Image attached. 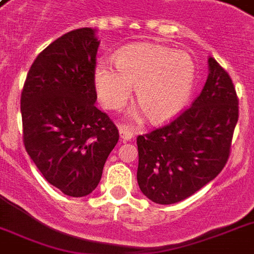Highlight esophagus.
<instances>
[{"label":"esophagus","mask_w":254,"mask_h":254,"mask_svg":"<svg viewBox=\"0 0 254 254\" xmlns=\"http://www.w3.org/2000/svg\"><path fill=\"white\" fill-rule=\"evenodd\" d=\"M120 131V137L123 139L124 142H127V141H130L133 137H134V130L131 129L130 127H127V125H121L119 127Z\"/></svg>","instance_id":"34e87169"}]
</instances>
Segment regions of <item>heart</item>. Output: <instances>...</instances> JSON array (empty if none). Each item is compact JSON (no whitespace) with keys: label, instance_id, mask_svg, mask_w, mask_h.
I'll return each instance as SVG.
<instances>
[{"label":"heart","instance_id":"heart-1","mask_svg":"<svg viewBox=\"0 0 254 254\" xmlns=\"http://www.w3.org/2000/svg\"><path fill=\"white\" fill-rule=\"evenodd\" d=\"M117 68L96 63L93 83L99 99L109 109H121L135 87L139 117L161 124L177 116L189 103L195 81V63L189 54L154 43H135L116 54Z\"/></svg>","mask_w":254,"mask_h":254}]
</instances>
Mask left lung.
I'll use <instances>...</instances> for the list:
<instances>
[{"label": "left lung", "instance_id": "obj_1", "mask_svg": "<svg viewBox=\"0 0 254 254\" xmlns=\"http://www.w3.org/2000/svg\"><path fill=\"white\" fill-rule=\"evenodd\" d=\"M192 105L162 127L137 137V181L158 204L191 196L219 175L229 158L239 99L232 79L213 58Z\"/></svg>", "mask_w": 254, "mask_h": 254}]
</instances>
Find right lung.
Returning <instances> with one entry per match:
<instances>
[{
    "label": "right lung",
    "mask_w": 254,
    "mask_h": 254,
    "mask_svg": "<svg viewBox=\"0 0 254 254\" xmlns=\"http://www.w3.org/2000/svg\"><path fill=\"white\" fill-rule=\"evenodd\" d=\"M95 29L62 35L31 64L21 95L23 143L50 185L73 197L97 187L119 130L95 107Z\"/></svg>",
    "instance_id": "obj_1"
}]
</instances>
